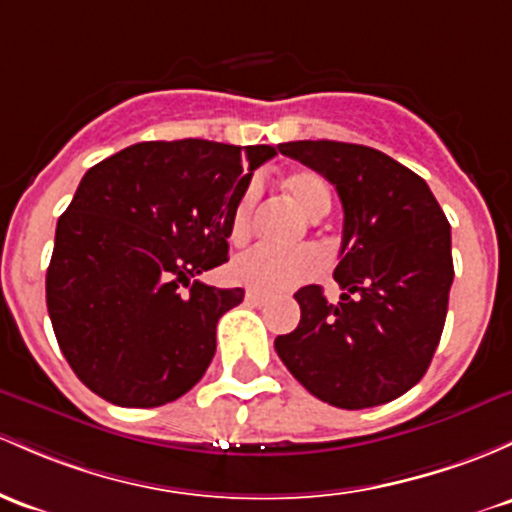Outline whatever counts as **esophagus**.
<instances>
[{
  "label": "esophagus",
  "mask_w": 512,
  "mask_h": 512,
  "mask_svg": "<svg viewBox=\"0 0 512 512\" xmlns=\"http://www.w3.org/2000/svg\"><path fill=\"white\" fill-rule=\"evenodd\" d=\"M245 301L252 303V306H265V303L269 301V296L260 294V291H247L245 294Z\"/></svg>",
  "instance_id": "obj_1"
}]
</instances>
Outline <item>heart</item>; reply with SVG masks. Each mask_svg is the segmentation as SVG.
<instances>
[{
    "label": "heart",
    "instance_id": "b5f03b06",
    "mask_svg": "<svg viewBox=\"0 0 512 512\" xmlns=\"http://www.w3.org/2000/svg\"><path fill=\"white\" fill-rule=\"evenodd\" d=\"M284 192L308 218H320L330 211V187L318 172L294 170L284 177ZM257 189L247 187L235 201L228 221V240L243 245L252 235V216H255ZM323 267V257L313 247H294V250H274V247H252L235 257L230 265V277L238 284L260 294H279V291L299 286L311 279Z\"/></svg>",
    "mask_w": 512,
    "mask_h": 512
}]
</instances>
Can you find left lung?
I'll list each match as a JSON object with an SVG mask.
<instances>
[{
	"mask_svg": "<svg viewBox=\"0 0 512 512\" xmlns=\"http://www.w3.org/2000/svg\"><path fill=\"white\" fill-rule=\"evenodd\" d=\"M335 184L345 211L328 303L316 284L294 294L301 320L274 350L296 381L330 406L389 403L428 372L454 279L447 216L423 177L367 145L294 140L279 145Z\"/></svg>",
	"mask_w": 512,
	"mask_h": 512,
	"instance_id": "obj_1",
	"label": "left lung"
}]
</instances>
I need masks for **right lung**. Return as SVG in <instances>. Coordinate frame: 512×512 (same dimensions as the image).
<instances>
[{
    "mask_svg": "<svg viewBox=\"0 0 512 512\" xmlns=\"http://www.w3.org/2000/svg\"><path fill=\"white\" fill-rule=\"evenodd\" d=\"M272 145L148 140L82 177L58 218L46 303L87 389L123 408L184 396L216 355V323L243 289L199 274L228 260V221Z\"/></svg>",
    "mask_w": 512,
    "mask_h": 512,
    "instance_id": "obj_1",
    "label": "right lung"
}]
</instances>
